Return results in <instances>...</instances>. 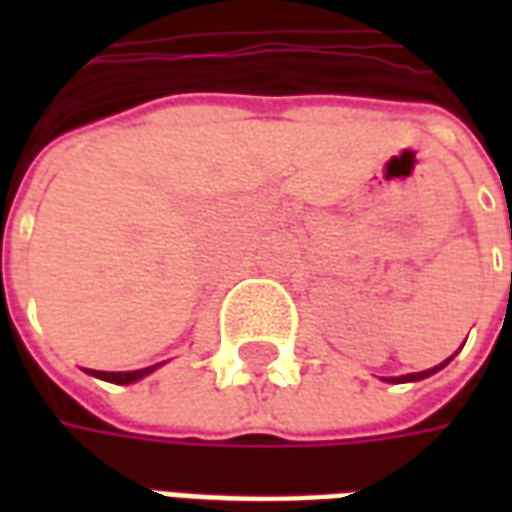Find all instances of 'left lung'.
<instances>
[{
  "label": "left lung",
  "instance_id": "obj_1",
  "mask_svg": "<svg viewBox=\"0 0 512 512\" xmlns=\"http://www.w3.org/2000/svg\"><path fill=\"white\" fill-rule=\"evenodd\" d=\"M512 277V274H510ZM455 356V354H452ZM450 356V359H452ZM450 359H444V362H441V365H436V367H430V370H422V373H408V376H397V378H384V381H389V384H408V381H422V378H428V376H433V373H439L441 367H447L450 365Z\"/></svg>",
  "mask_w": 512,
  "mask_h": 512
}]
</instances>
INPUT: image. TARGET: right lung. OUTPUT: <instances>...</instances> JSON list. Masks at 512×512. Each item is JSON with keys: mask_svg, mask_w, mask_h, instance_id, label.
Returning <instances> with one entry per match:
<instances>
[{"mask_svg": "<svg viewBox=\"0 0 512 512\" xmlns=\"http://www.w3.org/2000/svg\"><path fill=\"white\" fill-rule=\"evenodd\" d=\"M164 365V362H158V365L142 367V370H126V373H104V370H87L90 376L101 378V381H109V384H136V381H142L145 376H150L153 370Z\"/></svg>", "mask_w": 512, "mask_h": 512, "instance_id": "add662e5", "label": "right lung"}]
</instances>
